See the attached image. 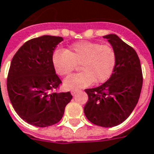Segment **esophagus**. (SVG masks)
Returning <instances> with one entry per match:
<instances>
[{
  "instance_id": "esophagus-1",
  "label": "esophagus",
  "mask_w": 154,
  "mask_h": 154,
  "mask_svg": "<svg viewBox=\"0 0 154 154\" xmlns=\"http://www.w3.org/2000/svg\"><path fill=\"white\" fill-rule=\"evenodd\" d=\"M79 92V90H72V91L71 92V93H72V95L74 96L75 94H76V93H77V92Z\"/></svg>"
}]
</instances>
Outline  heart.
I'll return each mask as SVG.
<instances>
[{
  "label": "heart",
  "mask_w": 154,
  "mask_h": 154,
  "mask_svg": "<svg viewBox=\"0 0 154 154\" xmlns=\"http://www.w3.org/2000/svg\"><path fill=\"white\" fill-rule=\"evenodd\" d=\"M53 66L60 76L68 77L80 64L79 73L66 78L64 86L75 90L107 81L116 65L114 49L107 45L91 42H79L65 51H57L52 57Z\"/></svg>",
  "instance_id": "1"
}]
</instances>
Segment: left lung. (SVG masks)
Wrapping results in <instances>:
<instances>
[{
  "label": "left lung",
  "mask_w": 154,
  "mask_h": 154,
  "mask_svg": "<svg viewBox=\"0 0 154 154\" xmlns=\"http://www.w3.org/2000/svg\"><path fill=\"white\" fill-rule=\"evenodd\" d=\"M116 53L110 78L99 87L86 89L88 101L84 113L93 124L103 128L119 125L136 107L143 86V73L137 52L115 34L103 36Z\"/></svg>",
  "instance_id": "obj_1"
}]
</instances>
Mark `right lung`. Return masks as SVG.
I'll use <instances>...</instances> for the list:
<instances>
[{
    "label": "right lung",
    "mask_w": 154,
    "mask_h": 154,
    "mask_svg": "<svg viewBox=\"0 0 154 154\" xmlns=\"http://www.w3.org/2000/svg\"><path fill=\"white\" fill-rule=\"evenodd\" d=\"M63 38L42 36L27 41L14 55L7 77L12 107L25 122L40 128L56 124L72 98L71 92H56L62 83L52 55Z\"/></svg>",
    "instance_id": "obj_1"
}]
</instances>
